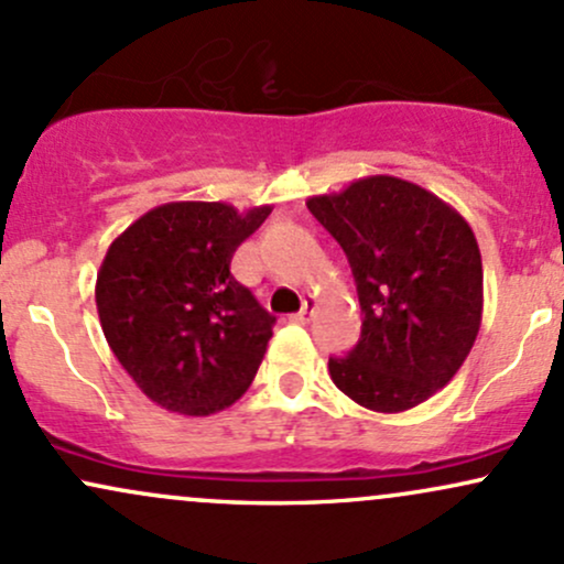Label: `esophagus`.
<instances>
[{"instance_id": "esophagus-1", "label": "esophagus", "mask_w": 564, "mask_h": 564, "mask_svg": "<svg viewBox=\"0 0 564 564\" xmlns=\"http://www.w3.org/2000/svg\"><path fill=\"white\" fill-rule=\"evenodd\" d=\"M313 313H315V300H304V304H302V310L296 315H291V321H296V323H310L313 321Z\"/></svg>"}]
</instances>
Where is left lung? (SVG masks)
Segmentation results:
<instances>
[{
  "mask_svg": "<svg viewBox=\"0 0 564 564\" xmlns=\"http://www.w3.org/2000/svg\"><path fill=\"white\" fill-rule=\"evenodd\" d=\"M307 209L345 249L364 313L358 345L328 358L334 384L379 413L430 400L480 332L482 260L469 223L390 174L307 198Z\"/></svg>",
  "mask_w": 564,
  "mask_h": 564,
  "instance_id": "1",
  "label": "left lung"
}]
</instances>
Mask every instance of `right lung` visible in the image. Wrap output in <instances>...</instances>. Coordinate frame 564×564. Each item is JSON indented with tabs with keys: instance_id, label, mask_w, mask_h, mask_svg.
<instances>
[{
	"instance_id": "right-lung-1",
	"label": "right lung",
	"mask_w": 564,
	"mask_h": 564,
	"mask_svg": "<svg viewBox=\"0 0 564 564\" xmlns=\"http://www.w3.org/2000/svg\"><path fill=\"white\" fill-rule=\"evenodd\" d=\"M273 206L172 200L108 246L95 286L102 334L153 403L209 416L249 390L273 336L270 315L230 273Z\"/></svg>"
}]
</instances>
